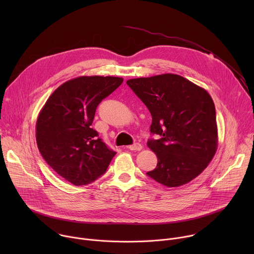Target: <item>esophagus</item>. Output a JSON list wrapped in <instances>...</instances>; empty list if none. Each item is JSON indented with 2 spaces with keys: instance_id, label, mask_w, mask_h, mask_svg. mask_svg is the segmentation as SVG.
<instances>
[{
  "instance_id": "34e87169",
  "label": "esophagus",
  "mask_w": 254,
  "mask_h": 254,
  "mask_svg": "<svg viewBox=\"0 0 254 254\" xmlns=\"http://www.w3.org/2000/svg\"><path fill=\"white\" fill-rule=\"evenodd\" d=\"M127 149H128V150H130V151H140V150L142 149V146H141L140 143L136 142V143L131 144V146H128V147H127Z\"/></svg>"
}]
</instances>
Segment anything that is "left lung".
Returning a JSON list of instances; mask_svg holds the SVG:
<instances>
[{"label": "left lung", "instance_id": "left-lung-1", "mask_svg": "<svg viewBox=\"0 0 254 254\" xmlns=\"http://www.w3.org/2000/svg\"><path fill=\"white\" fill-rule=\"evenodd\" d=\"M127 84L152 115L148 140L158 165L147 173L167 187H179L199 176L213 159L217 144L215 105L202 87L177 74L129 79Z\"/></svg>", "mask_w": 254, "mask_h": 254}]
</instances>
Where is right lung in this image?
Here are the masks:
<instances>
[{
    "mask_svg": "<svg viewBox=\"0 0 254 254\" xmlns=\"http://www.w3.org/2000/svg\"><path fill=\"white\" fill-rule=\"evenodd\" d=\"M122 77L80 76L60 85L36 123V141L47 164L75 186L105 173L117 154L91 127L97 105L122 83Z\"/></svg>",
    "mask_w": 254,
    "mask_h": 254,
    "instance_id": "1",
    "label": "right lung"
}]
</instances>
